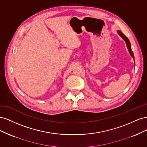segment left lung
I'll use <instances>...</instances> for the list:
<instances>
[{
  "instance_id": "obj_1",
  "label": "left lung",
  "mask_w": 147,
  "mask_h": 147,
  "mask_svg": "<svg viewBox=\"0 0 147 147\" xmlns=\"http://www.w3.org/2000/svg\"><path fill=\"white\" fill-rule=\"evenodd\" d=\"M117 32H118V34L120 35V36H121V37H122V38L124 40V41H125V42H126V45H127V49H128V50H129V53H130V55H131V56L133 57V58L134 59V54H133V52H132V50H131V43H130V42H129V39L127 38V37H126L125 35H124L121 31H119V30H118L117 31Z\"/></svg>"
}]
</instances>
